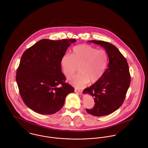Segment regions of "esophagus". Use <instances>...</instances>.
<instances>
[{"instance_id": "1", "label": "esophagus", "mask_w": 148, "mask_h": 148, "mask_svg": "<svg viewBox=\"0 0 148 148\" xmlns=\"http://www.w3.org/2000/svg\"><path fill=\"white\" fill-rule=\"evenodd\" d=\"M75 92H78V93H79V94H82V91L80 89L75 88Z\"/></svg>"}]
</instances>
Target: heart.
Segmentation results:
<instances>
[{
    "instance_id": "1",
    "label": "heart",
    "mask_w": 148,
    "mask_h": 148,
    "mask_svg": "<svg viewBox=\"0 0 148 148\" xmlns=\"http://www.w3.org/2000/svg\"><path fill=\"white\" fill-rule=\"evenodd\" d=\"M108 63V55L104 50H97L88 45L74 46L71 54H64L61 64L64 75L70 78L78 70L81 73L71 79L72 84L77 88H82L90 81L95 82L103 75Z\"/></svg>"
}]
</instances>
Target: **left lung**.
<instances>
[{"mask_svg":"<svg viewBox=\"0 0 148 148\" xmlns=\"http://www.w3.org/2000/svg\"><path fill=\"white\" fill-rule=\"evenodd\" d=\"M103 47L109 57L108 69L102 78L83 93L92 95L94 106L86 112L101 117L112 114L122 105L130 84L129 68L126 58L113 45L103 40H89Z\"/></svg>","mask_w":148,"mask_h":148,"instance_id":"left-lung-1","label":"left lung"}]
</instances>
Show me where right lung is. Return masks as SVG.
<instances>
[{"instance_id":"1","label":"right lung","mask_w":148,"mask_h":148,"mask_svg":"<svg viewBox=\"0 0 148 148\" xmlns=\"http://www.w3.org/2000/svg\"><path fill=\"white\" fill-rule=\"evenodd\" d=\"M75 39L40 40L23 54L16 81L26 105L34 112L53 114L63 106L66 97L74 91L65 82L61 59Z\"/></svg>"}]
</instances>
